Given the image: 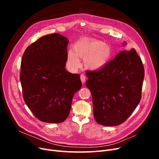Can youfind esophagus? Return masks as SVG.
I'll list each match as a JSON object with an SVG mask.
<instances>
[{
	"instance_id": "34e87169",
	"label": "esophagus",
	"mask_w": 159,
	"mask_h": 159,
	"mask_svg": "<svg viewBox=\"0 0 159 159\" xmlns=\"http://www.w3.org/2000/svg\"><path fill=\"white\" fill-rule=\"evenodd\" d=\"M80 80H81V82H82V84H83V83L85 82V81H86V76H85L84 75H83V74L80 75Z\"/></svg>"
}]
</instances>
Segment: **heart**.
Returning <instances> with one entry per match:
<instances>
[{"label":"heart","instance_id":"1","mask_svg":"<svg viewBox=\"0 0 159 159\" xmlns=\"http://www.w3.org/2000/svg\"><path fill=\"white\" fill-rule=\"evenodd\" d=\"M74 51L70 49L67 55V64L71 69L80 66L79 58H86V66L92 70H98L110 61L111 48L100 40L83 39L74 44Z\"/></svg>","mask_w":159,"mask_h":159}]
</instances>
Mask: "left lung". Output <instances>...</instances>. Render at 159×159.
<instances>
[{"label": "left lung", "instance_id": "left-lung-1", "mask_svg": "<svg viewBox=\"0 0 159 159\" xmlns=\"http://www.w3.org/2000/svg\"><path fill=\"white\" fill-rule=\"evenodd\" d=\"M86 73L96 122L113 126L126 121L140 101L144 78L143 62L135 49L122 51L101 69Z\"/></svg>", "mask_w": 159, "mask_h": 159}]
</instances>
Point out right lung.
Segmentation results:
<instances>
[{
  "mask_svg": "<svg viewBox=\"0 0 159 159\" xmlns=\"http://www.w3.org/2000/svg\"><path fill=\"white\" fill-rule=\"evenodd\" d=\"M68 43L66 37L52 33L32 43L22 55L20 80L23 98L42 122L64 121L74 94L81 88L79 74L65 68Z\"/></svg>",
  "mask_w": 159,
  "mask_h": 159,
  "instance_id": "obj_1",
  "label": "right lung"
}]
</instances>
